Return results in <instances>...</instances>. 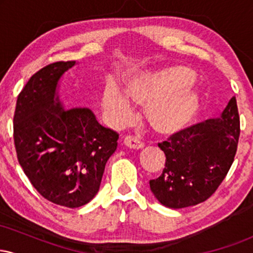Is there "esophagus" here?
I'll return each mask as SVG.
<instances>
[{
  "instance_id": "obj_1",
  "label": "esophagus",
  "mask_w": 253,
  "mask_h": 253,
  "mask_svg": "<svg viewBox=\"0 0 253 253\" xmlns=\"http://www.w3.org/2000/svg\"><path fill=\"white\" fill-rule=\"evenodd\" d=\"M124 144L126 145L127 147H129V149H134V150H140L145 146L143 141H140L138 138H135V136H133V135L125 136Z\"/></svg>"
}]
</instances>
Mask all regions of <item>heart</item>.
Here are the masks:
<instances>
[{"label": "heart", "mask_w": 253, "mask_h": 253, "mask_svg": "<svg viewBox=\"0 0 253 253\" xmlns=\"http://www.w3.org/2000/svg\"><path fill=\"white\" fill-rule=\"evenodd\" d=\"M195 74L184 66H172L153 74L141 75L127 83L125 97L108 88L102 95L103 108L113 126H125L134 117L127 101L146 107L145 118L158 135L170 136L182 132L195 121L202 106V97L190 88Z\"/></svg>", "instance_id": "obj_1"}]
</instances>
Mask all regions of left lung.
<instances>
[{
	"mask_svg": "<svg viewBox=\"0 0 253 253\" xmlns=\"http://www.w3.org/2000/svg\"><path fill=\"white\" fill-rule=\"evenodd\" d=\"M239 134L237 100L232 97L220 118L191 125L159 143L167 161L162 175L150 181L157 200L177 210L210 199L233 163Z\"/></svg>",
	"mask_w": 253,
	"mask_h": 253,
	"instance_id": "1",
	"label": "left lung"
}]
</instances>
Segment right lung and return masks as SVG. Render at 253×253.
Wrapping results in <instances>:
<instances>
[{
    "label": "right lung",
    "instance_id": "1",
    "mask_svg": "<svg viewBox=\"0 0 253 253\" xmlns=\"http://www.w3.org/2000/svg\"><path fill=\"white\" fill-rule=\"evenodd\" d=\"M75 63L56 62L36 72L14 113V144L24 172L40 195L68 208L94 199L119 139L89 108L60 106L58 81Z\"/></svg>",
    "mask_w": 253,
    "mask_h": 253
}]
</instances>
